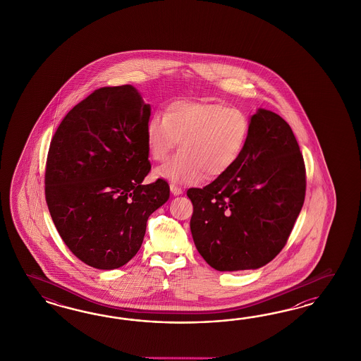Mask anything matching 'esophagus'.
Instances as JSON below:
<instances>
[{
  "label": "esophagus",
  "instance_id": "esophagus-1",
  "mask_svg": "<svg viewBox=\"0 0 361 361\" xmlns=\"http://www.w3.org/2000/svg\"><path fill=\"white\" fill-rule=\"evenodd\" d=\"M169 189H171V192H172V195H173V196H180V195H183V189H181L180 186L176 185V184H171V185H169Z\"/></svg>",
  "mask_w": 361,
  "mask_h": 361
}]
</instances>
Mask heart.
Instances as JSON below:
<instances>
[{
    "label": "heart",
    "instance_id": "heart-1",
    "mask_svg": "<svg viewBox=\"0 0 361 361\" xmlns=\"http://www.w3.org/2000/svg\"><path fill=\"white\" fill-rule=\"evenodd\" d=\"M250 135V121L240 109L219 103L173 102L156 112L145 127L149 156L163 161L181 140L183 149L154 176L178 184H196L202 176L217 178L240 161Z\"/></svg>",
    "mask_w": 361,
    "mask_h": 361
}]
</instances>
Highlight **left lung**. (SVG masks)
<instances>
[{"instance_id":"8db88e82","label":"left lung","mask_w":361,"mask_h":361,"mask_svg":"<svg viewBox=\"0 0 361 361\" xmlns=\"http://www.w3.org/2000/svg\"><path fill=\"white\" fill-rule=\"evenodd\" d=\"M197 250L219 271L254 270L288 240L306 195V169L291 127L258 109L240 161L226 175L186 192Z\"/></svg>"}]
</instances>
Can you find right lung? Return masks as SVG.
Returning a JSON list of instances; mask_svg holds the SVG:
<instances>
[{"label": "right lung", "mask_w": 361, "mask_h": 361, "mask_svg": "<svg viewBox=\"0 0 361 361\" xmlns=\"http://www.w3.org/2000/svg\"><path fill=\"white\" fill-rule=\"evenodd\" d=\"M151 106L131 85L95 90L55 131L44 195L61 238L82 262L114 270L142 246L147 221L169 198L151 171L145 127Z\"/></svg>", "instance_id": "right-lung-1"}]
</instances>
